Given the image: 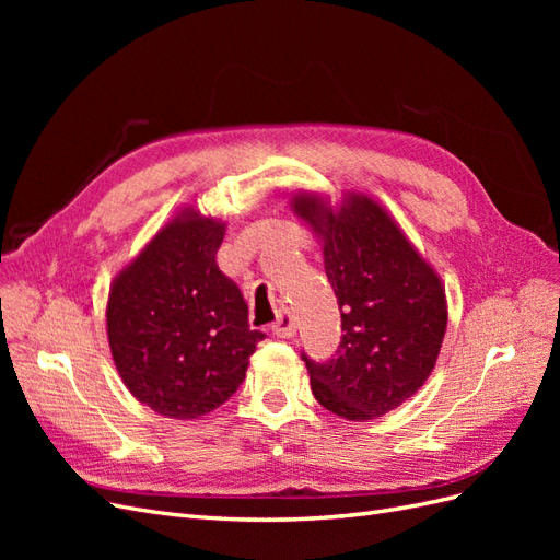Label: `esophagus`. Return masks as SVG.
<instances>
[{
	"mask_svg": "<svg viewBox=\"0 0 560 560\" xmlns=\"http://www.w3.org/2000/svg\"><path fill=\"white\" fill-rule=\"evenodd\" d=\"M273 334H276L278 338H292V336L296 334V322H294L292 313L287 311V308H282V311L278 313V319L273 322Z\"/></svg>",
	"mask_w": 560,
	"mask_h": 560,
	"instance_id": "1",
	"label": "esophagus"
}]
</instances>
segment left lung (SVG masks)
<instances>
[{
	"instance_id": "1",
	"label": "left lung",
	"mask_w": 560,
	"mask_h": 560,
	"mask_svg": "<svg viewBox=\"0 0 560 560\" xmlns=\"http://www.w3.org/2000/svg\"><path fill=\"white\" fill-rule=\"evenodd\" d=\"M294 210L325 241V273L341 311V343L325 362L301 352L315 399L348 420H371L428 381L446 331V296L389 214L366 196L334 212L313 196Z\"/></svg>"
}]
</instances>
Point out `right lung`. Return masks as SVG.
I'll list each match as a JSON object with an SVG mask.
<instances>
[{"mask_svg": "<svg viewBox=\"0 0 560 560\" xmlns=\"http://www.w3.org/2000/svg\"><path fill=\"white\" fill-rule=\"evenodd\" d=\"M224 224L184 212L114 280L107 334L130 393L161 416L191 420L245 381L257 343L247 301L217 266Z\"/></svg>", "mask_w": 560, "mask_h": 560, "instance_id": "add662e5", "label": "right lung"}]
</instances>
